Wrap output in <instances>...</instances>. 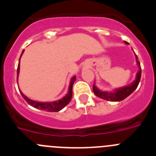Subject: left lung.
<instances>
[{"label":"left lung","mask_w":156,"mask_h":156,"mask_svg":"<svg viewBox=\"0 0 156 156\" xmlns=\"http://www.w3.org/2000/svg\"><path fill=\"white\" fill-rule=\"evenodd\" d=\"M126 44H129V43L124 41ZM135 58H136V62L138 66L139 70L136 74V78L135 80L130 84H128L126 86L122 87L119 88H115L112 91H106V90H101L95 86V83L93 85V91L96 96H98L100 98H102L104 100L110 101H120L124 100L126 98H127L129 95L131 94L136 89L140 82V76H141V68H140V62L138 61V58L134 53Z\"/></svg>","instance_id":"left-lung-1"}]
</instances>
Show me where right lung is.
Segmentation results:
<instances>
[{
    "label": "right lung",
    "instance_id": "obj_1",
    "mask_svg": "<svg viewBox=\"0 0 156 156\" xmlns=\"http://www.w3.org/2000/svg\"><path fill=\"white\" fill-rule=\"evenodd\" d=\"M25 50L23 51L21 54V56H20V58H21L22 55H23V52ZM20 58H19V65H18V69H17V80L18 78H19V70H20ZM76 81V76H73L70 80V83L69 86V90L67 94L65 95L64 97L62 98L61 99L57 101H47V102H43V101H37L31 100V99L29 98L28 97H27L23 92L21 91V90L19 88L20 94H22L23 98L26 100L27 103L29 105H30L31 106L34 107L36 108H38V109L44 110V111L46 112H59L60 110L62 109L64 107H66L69 103L70 102V101L72 99V96H73V85L74 82Z\"/></svg>",
    "mask_w": 156,
    "mask_h": 156
}]
</instances>
